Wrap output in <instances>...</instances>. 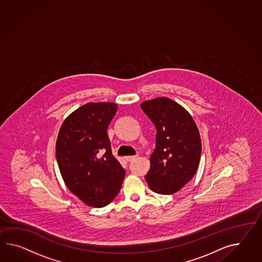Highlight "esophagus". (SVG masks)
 Masks as SVG:
<instances>
[{
  "instance_id": "1",
  "label": "esophagus",
  "mask_w": 262,
  "mask_h": 262,
  "mask_svg": "<svg viewBox=\"0 0 262 262\" xmlns=\"http://www.w3.org/2000/svg\"><path fill=\"white\" fill-rule=\"evenodd\" d=\"M136 157H137L136 155H134V156H127L125 159H126L127 162H132V161H134V160L135 159Z\"/></svg>"
}]
</instances>
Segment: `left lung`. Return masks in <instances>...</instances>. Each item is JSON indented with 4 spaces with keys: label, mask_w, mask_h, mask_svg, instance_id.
<instances>
[{
    "label": "left lung",
    "mask_w": 262,
    "mask_h": 262,
    "mask_svg": "<svg viewBox=\"0 0 262 262\" xmlns=\"http://www.w3.org/2000/svg\"><path fill=\"white\" fill-rule=\"evenodd\" d=\"M157 130L146 181L152 191L171 195L195 175L202 154L198 127L191 115L172 99L157 97L141 103Z\"/></svg>",
    "instance_id": "obj_1"
}]
</instances>
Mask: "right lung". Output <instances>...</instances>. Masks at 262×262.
I'll list each match as a JSON object with an SVG mask.
<instances>
[{
    "label": "right lung",
    "instance_id": "right-lung-1",
    "mask_svg": "<svg viewBox=\"0 0 262 262\" xmlns=\"http://www.w3.org/2000/svg\"><path fill=\"white\" fill-rule=\"evenodd\" d=\"M117 105L87 103L66 117L56 158L65 185L84 204L104 207L121 189L126 171L112 154L107 129Z\"/></svg>",
    "mask_w": 262,
    "mask_h": 262
}]
</instances>
